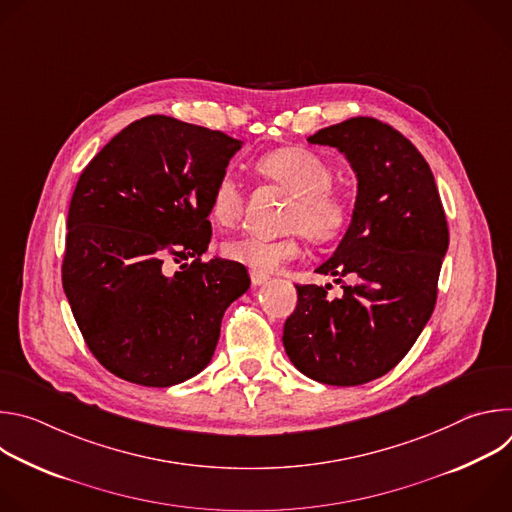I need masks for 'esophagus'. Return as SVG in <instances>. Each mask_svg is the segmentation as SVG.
I'll use <instances>...</instances> for the list:
<instances>
[{"instance_id": "esophagus-1", "label": "esophagus", "mask_w": 512, "mask_h": 512, "mask_svg": "<svg viewBox=\"0 0 512 512\" xmlns=\"http://www.w3.org/2000/svg\"><path fill=\"white\" fill-rule=\"evenodd\" d=\"M249 277H251V283L253 285H261L267 281V275L265 273H259V271H249Z\"/></svg>"}]
</instances>
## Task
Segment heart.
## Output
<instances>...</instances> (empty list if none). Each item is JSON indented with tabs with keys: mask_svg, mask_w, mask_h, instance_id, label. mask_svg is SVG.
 Segmentation results:
<instances>
[{
	"mask_svg": "<svg viewBox=\"0 0 512 512\" xmlns=\"http://www.w3.org/2000/svg\"><path fill=\"white\" fill-rule=\"evenodd\" d=\"M255 172L294 196L285 214V229L294 231L281 239L243 235L223 245L229 261L251 271L271 273L302 255V233L318 245L338 241L352 216L350 200L332 188L334 172L326 160L304 148H281L261 156ZM245 208V190L231 174L218 178L210 196V214L218 225H235Z\"/></svg>",
	"mask_w": 512,
	"mask_h": 512,
	"instance_id": "b5f03b06",
	"label": "heart"
}]
</instances>
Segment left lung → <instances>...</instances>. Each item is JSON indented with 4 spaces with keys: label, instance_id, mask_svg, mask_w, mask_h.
<instances>
[{
    "label": "left lung",
    "instance_id": "obj_1",
    "mask_svg": "<svg viewBox=\"0 0 512 512\" xmlns=\"http://www.w3.org/2000/svg\"><path fill=\"white\" fill-rule=\"evenodd\" d=\"M308 141L346 156L358 194L344 239L316 269L334 275L344 294L332 298V285H296L298 306L285 320L283 346L306 377L354 387L397 367L427 324L448 221L425 158L389 123L352 117Z\"/></svg>",
    "mask_w": 512,
    "mask_h": 512
}]
</instances>
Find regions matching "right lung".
<instances>
[{
  "mask_svg": "<svg viewBox=\"0 0 512 512\" xmlns=\"http://www.w3.org/2000/svg\"><path fill=\"white\" fill-rule=\"evenodd\" d=\"M241 141L166 115L133 121L83 170L66 218L62 287L93 356L115 377L172 387L210 362L225 310L249 289L202 261L210 196ZM193 259L170 276L165 259Z\"/></svg>",
  "mask_w": 512,
  "mask_h": 512,
  "instance_id": "obj_1",
  "label": "right lung"
}]
</instances>
